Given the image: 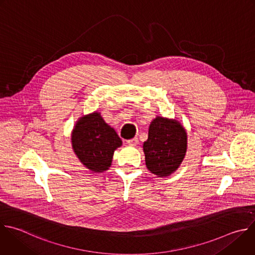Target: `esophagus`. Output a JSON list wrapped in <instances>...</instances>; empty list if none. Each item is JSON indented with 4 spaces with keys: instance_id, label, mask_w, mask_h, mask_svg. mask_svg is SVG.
<instances>
[{
    "instance_id": "esophagus-1",
    "label": "esophagus",
    "mask_w": 255,
    "mask_h": 255,
    "mask_svg": "<svg viewBox=\"0 0 255 255\" xmlns=\"http://www.w3.org/2000/svg\"><path fill=\"white\" fill-rule=\"evenodd\" d=\"M127 143L129 144V145H131V146H136L137 144H138V138H132V139H129V140H127Z\"/></svg>"
}]
</instances>
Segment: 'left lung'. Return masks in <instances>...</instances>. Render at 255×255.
Returning <instances> with one entry per match:
<instances>
[{"label": "left lung", "mask_w": 255, "mask_h": 255, "mask_svg": "<svg viewBox=\"0 0 255 255\" xmlns=\"http://www.w3.org/2000/svg\"><path fill=\"white\" fill-rule=\"evenodd\" d=\"M186 147L187 135L180 123L157 117L151 122L143 144L146 166L160 177L170 175L181 164Z\"/></svg>", "instance_id": "left-lung-1"}]
</instances>
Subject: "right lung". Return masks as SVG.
<instances>
[{"instance_id": "obj_1", "label": "right lung", "mask_w": 255, "mask_h": 255, "mask_svg": "<svg viewBox=\"0 0 255 255\" xmlns=\"http://www.w3.org/2000/svg\"><path fill=\"white\" fill-rule=\"evenodd\" d=\"M72 145L85 166L94 172H103L109 169L114 151L122 145V141L95 112L78 121L73 130Z\"/></svg>"}]
</instances>
